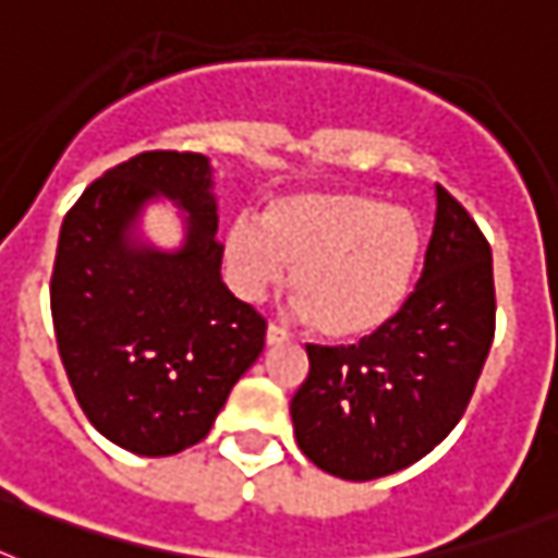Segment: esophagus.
I'll return each instance as SVG.
<instances>
[{"label":"esophagus","instance_id":"34e87169","mask_svg":"<svg viewBox=\"0 0 558 558\" xmlns=\"http://www.w3.org/2000/svg\"><path fill=\"white\" fill-rule=\"evenodd\" d=\"M289 341H292V332H289V329H283L280 324H269V329H266V343L275 347V343H289Z\"/></svg>","mask_w":558,"mask_h":558}]
</instances>
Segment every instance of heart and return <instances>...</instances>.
Wrapping results in <instances>:
<instances>
[{"label": "heart", "instance_id": "obj_1", "mask_svg": "<svg viewBox=\"0 0 558 558\" xmlns=\"http://www.w3.org/2000/svg\"><path fill=\"white\" fill-rule=\"evenodd\" d=\"M421 229L407 208L369 194L306 192L271 201L264 223L240 217L226 234L229 275L260 301L294 269V294L315 329L355 338L387 324L418 264Z\"/></svg>", "mask_w": 558, "mask_h": 558}]
</instances>
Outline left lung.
Wrapping results in <instances>:
<instances>
[{
	"mask_svg": "<svg viewBox=\"0 0 558 558\" xmlns=\"http://www.w3.org/2000/svg\"><path fill=\"white\" fill-rule=\"evenodd\" d=\"M436 226L404 306L352 347L306 343L294 441L324 473L373 482L436 450L468 410L496 335L490 243L436 185Z\"/></svg>",
	"mask_w": 558,
	"mask_h": 558,
	"instance_id": "8db88e82",
	"label": "left lung"
}]
</instances>
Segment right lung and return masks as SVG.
Here are the masks:
<instances>
[{"label": "right lung", "mask_w": 558, "mask_h": 558, "mask_svg": "<svg viewBox=\"0 0 558 558\" xmlns=\"http://www.w3.org/2000/svg\"><path fill=\"white\" fill-rule=\"evenodd\" d=\"M160 191L190 211L177 253L134 247L128 229ZM211 166L194 151H143L97 177L59 229L53 332L94 427L148 459L208 436L266 343V318L220 280Z\"/></svg>", "instance_id": "add662e5"}]
</instances>
